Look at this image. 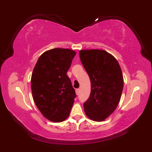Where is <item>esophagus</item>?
<instances>
[{
  "mask_svg": "<svg viewBox=\"0 0 152 152\" xmlns=\"http://www.w3.org/2000/svg\"><path fill=\"white\" fill-rule=\"evenodd\" d=\"M80 90L79 88L76 89V93L77 95H79L80 94Z\"/></svg>",
  "mask_w": 152,
  "mask_h": 152,
  "instance_id": "1",
  "label": "esophagus"
}]
</instances>
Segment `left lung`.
I'll return each mask as SVG.
<instances>
[{
	"label": "left lung",
	"mask_w": 152,
	"mask_h": 152,
	"mask_svg": "<svg viewBox=\"0 0 152 152\" xmlns=\"http://www.w3.org/2000/svg\"><path fill=\"white\" fill-rule=\"evenodd\" d=\"M79 53L91 83V94L84 103V111L91 119L102 121L119 102L123 88L121 69L116 59L104 50H84Z\"/></svg>",
	"instance_id": "1"
}]
</instances>
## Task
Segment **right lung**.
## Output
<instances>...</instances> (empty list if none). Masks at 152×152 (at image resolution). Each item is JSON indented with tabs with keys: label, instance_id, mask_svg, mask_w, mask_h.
<instances>
[{
	"label": "right lung",
	"instance_id": "1",
	"mask_svg": "<svg viewBox=\"0 0 152 152\" xmlns=\"http://www.w3.org/2000/svg\"><path fill=\"white\" fill-rule=\"evenodd\" d=\"M75 55L68 49H51L40 56L33 69V100L43 116L53 122L68 118L76 96L66 74Z\"/></svg>",
	"mask_w": 152,
	"mask_h": 152
}]
</instances>
